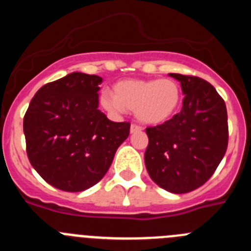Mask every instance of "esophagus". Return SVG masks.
<instances>
[{
	"mask_svg": "<svg viewBox=\"0 0 251 251\" xmlns=\"http://www.w3.org/2000/svg\"><path fill=\"white\" fill-rule=\"evenodd\" d=\"M142 130V127L141 126H138V124H132L130 126V133H137V132H141Z\"/></svg>",
	"mask_w": 251,
	"mask_h": 251,
	"instance_id": "esophagus-1",
	"label": "esophagus"
}]
</instances>
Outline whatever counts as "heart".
Segmentation results:
<instances>
[{"label": "heart", "instance_id": "b5f03b06", "mask_svg": "<svg viewBox=\"0 0 251 251\" xmlns=\"http://www.w3.org/2000/svg\"><path fill=\"white\" fill-rule=\"evenodd\" d=\"M112 93H104L100 103L113 114L124 110L136 112L143 123L159 124L170 119L181 101L178 84L171 79H128L117 83Z\"/></svg>", "mask_w": 251, "mask_h": 251}]
</instances>
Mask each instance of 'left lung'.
Listing matches in <instances>:
<instances>
[{
  "mask_svg": "<svg viewBox=\"0 0 251 251\" xmlns=\"http://www.w3.org/2000/svg\"><path fill=\"white\" fill-rule=\"evenodd\" d=\"M181 83V112L148 127L145 163L151 178L172 194H187L207 181L225 156L227 112L214 86L192 75L170 74Z\"/></svg>",
  "mask_w": 251,
  "mask_h": 251,
  "instance_id": "obj_1",
  "label": "left lung"
}]
</instances>
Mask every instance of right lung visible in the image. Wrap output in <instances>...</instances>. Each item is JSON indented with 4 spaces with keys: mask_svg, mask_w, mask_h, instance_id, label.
Masks as SVG:
<instances>
[{
    "mask_svg": "<svg viewBox=\"0 0 251 251\" xmlns=\"http://www.w3.org/2000/svg\"><path fill=\"white\" fill-rule=\"evenodd\" d=\"M98 75L72 73L41 86L24 117L26 152L51 186L80 192L98 183L129 136V122L98 109Z\"/></svg>",
    "mask_w": 251,
    "mask_h": 251,
    "instance_id": "right-lung-1",
    "label": "right lung"
}]
</instances>
